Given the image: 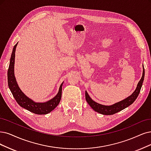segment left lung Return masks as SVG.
Segmentation results:
<instances>
[{
  "label": "left lung",
  "mask_w": 151,
  "mask_h": 151,
  "mask_svg": "<svg viewBox=\"0 0 151 151\" xmlns=\"http://www.w3.org/2000/svg\"><path fill=\"white\" fill-rule=\"evenodd\" d=\"M144 73H145L144 69H143L142 76L141 78V79L140 80V81H139L137 88L136 89V90L134 91V92L130 96L126 98L124 100H122V101L120 102H118L111 106H104V105L100 104L99 103H96L95 101H94L93 100H92L91 98L90 97V96L88 95V93L86 91L85 98H86V101L94 111L100 114H104V115H112L116 113H118L119 111H121L122 109H124L128 107L129 106H130L134 102V101L137 98L139 93H140L142 85V83L144 79Z\"/></svg>",
  "instance_id": "8db88e82"
}]
</instances>
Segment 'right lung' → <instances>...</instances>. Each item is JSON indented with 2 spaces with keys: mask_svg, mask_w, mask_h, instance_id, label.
Instances as JSON below:
<instances>
[{
  "mask_svg": "<svg viewBox=\"0 0 151 151\" xmlns=\"http://www.w3.org/2000/svg\"><path fill=\"white\" fill-rule=\"evenodd\" d=\"M17 43H16L13 48V51L11 55L10 64L7 73L8 85L12 92L13 96L16 101L20 106L32 113L37 114H46L51 112L58 105L61 97V91H62L63 83L60 86L59 91L58 94L53 99L45 103H35L30 98L26 96L20 90L16 82L14 76V63H15V52Z\"/></svg>",
  "mask_w": 151,
  "mask_h": 151,
  "instance_id": "add662e5",
  "label": "right lung"
}]
</instances>
